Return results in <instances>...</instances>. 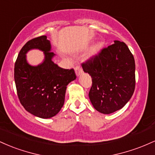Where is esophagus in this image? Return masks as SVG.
I'll list each match as a JSON object with an SVG mask.
<instances>
[{"label": "esophagus", "mask_w": 155, "mask_h": 155, "mask_svg": "<svg viewBox=\"0 0 155 155\" xmlns=\"http://www.w3.org/2000/svg\"><path fill=\"white\" fill-rule=\"evenodd\" d=\"M75 72H76V76H79L80 74L83 72V70H82V68H81V67L76 66L75 68Z\"/></svg>", "instance_id": "obj_1"}]
</instances>
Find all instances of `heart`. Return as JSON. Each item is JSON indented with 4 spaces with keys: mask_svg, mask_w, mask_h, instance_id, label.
<instances>
[{
    "mask_svg": "<svg viewBox=\"0 0 155 155\" xmlns=\"http://www.w3.org/2000/svg\"><path fill=\"white\" fill-rule=\"evenodd\" d=\"M101 47H102V44H101V43L97 44V45H96L95 47V50H98L99 49H101Z\"/></svg>",
    "mask_w": 155,
    "mask_h": 155,
    "instance_id": "obj_1",
    "label": "heart"
}]
</instances>
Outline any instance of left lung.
<instances>
[{
	"mask_svg": "<svg viewBox=\"0 0 155 155\" xmlns=\"http://www.w3.org/2000/svg\"><path fill=\"white\" fill-rule=\"evenodd\" d=\"M104 48L98 54L82 63L92 77L89 97L93 107L104 114L123 108L135 90V60L124 42Z\"/></svg>",
	"mask_w": 155,
	"mask_h": 155,
	"instance_id": "obj_1",
	"label": "left lung"
}]
</instances>
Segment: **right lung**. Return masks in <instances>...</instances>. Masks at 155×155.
<instances>
[{"label": "right lung", "mask_w": 155, "mask_h": 155, "mask_svg": "<svg viewBox=\"0 0 155 155\" xmlns=\"http://www.w3.org/2000/svg\"><path fill=\"white\" fill-rule=\"evenodd\" d=\"M32 49L42 51L45 59L38 66H31L26 54ZM47 35L31 39L19 51L15 65L17 95L27 111L35 117L49 119L58 114L63 106L67 85L76 79L74 69H64L52 61Z\"/></svg>", "instance_id": "add662e5"}]
</instances>
